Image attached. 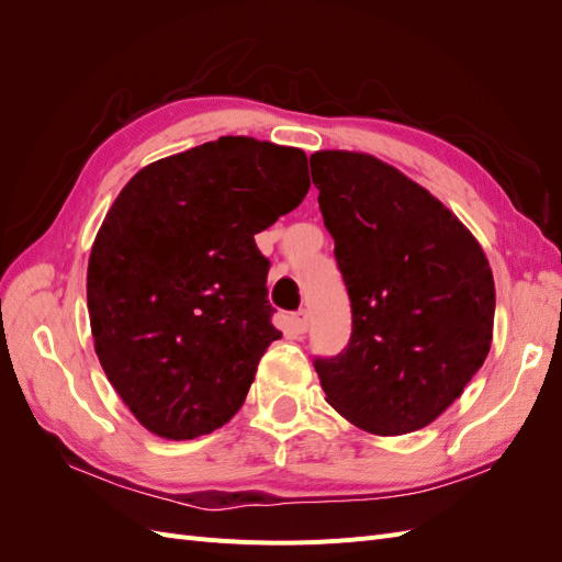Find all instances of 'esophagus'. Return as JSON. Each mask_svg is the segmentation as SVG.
I'll return each instance as SVG.
<instances>
[{"label": "esophagus", "mask_w": 562, "mask_h": 562, "mask_svg": "<svg viewBox=\"0 0 562 562\" xmlns=\"http://www.w3.org/2000/svg\"><path fill=\"white\" fill-rule=\"evenodd\" d=\"M293 323H295L297 333H307V328H310V314H307V310H297L293 314Z\"/></svg>", "instance_id": "esophagus-1"}]
</instances>
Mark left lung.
Masks as SVG:
<instances>
[{"label":"left lung","instance_id":"8db88e82","mask_svg":"<svg viewBox=\"0 0 562 562\" xmlns=\"http://www.w3.org/2000/svg\"><path fill=\"white\" fill-rule=\"evenodd\" d=\"M351 302V335L314 368L370 434H411L462 396L492 342L495 281L479 241L424 187L361 151L310 157Z\"/></svg>","mask_w":562,"mask_h":562}]
</instances>
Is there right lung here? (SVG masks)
<instances>
[{"label":"right lung","instance_id":"add662e5","mask_svg":"<svg viewBox=\"0 0 562 562\" xmlns=\"http://www.w3.org/2000/svg\"><path fill=\"white\" fill-rule=\"evenodd\" d=\"M310 192L307 155L225 135L135 173L89 258L95 353L145 429L187 440L244 405L281 337L255 234Z\"/></svg>","mask_w":562,"mask_h":562}]
</instances>
